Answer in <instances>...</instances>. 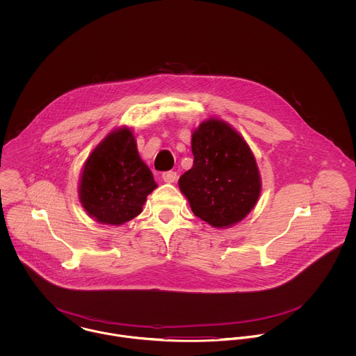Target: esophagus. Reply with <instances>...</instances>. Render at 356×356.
Masks as SVG:
<instances>
[{
    "label": "esophagus",
    "instance_id": "1",
    "mask_svg": "<svg viewBox=\"0 0 356 356\" xmlns=\"http://www.w3.org/2000/svg\"><path fill=\"white\" fill-rule=\"evenodd\" d=\"M161 178H163V181H164L165 184H172V182H175V181H177V172H175V171H167V172H163Z\"/></svg>",
    "mask_w": 356,
    "mask_h": 356
}]
</instances>
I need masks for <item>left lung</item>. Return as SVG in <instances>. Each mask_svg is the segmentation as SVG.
<instances>
[{
  "mask_svg": "<svg viewBox=\"0 0 356 356\" xmlns=\"http://www.w3.org/2000/svg\"><path fill=\"white\" fill-rule=\"evenodd\" d=\"M193 165L178 181L196 216L216 229L241 222L259 200L261 178L254 153L227 122L209 118L192 133Z\"/></svg>",
  "mask_w": 356,
  "mask_h": 356,
  "instance_id": "8db88e82",
  "label": "left lung"
}]
</instances>
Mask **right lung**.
<instances>
[{
	"label": "right lung",
	"mask_w": 356,
	"mask_h": 356,
	"mask_svg": "<svg viewBox=\"0 0 356 356\" xmlns=\"http://www.w3.org/2000/svg\"><path fill=\"white\" fill-rule=\"evenodd\" d=\"M156 188L152 171L140 157L133 130L123 126L108 133L86 159L78 196L96 222L119 226L143 212Z\"/></svg>",
	"instance_id": "right-lung-1"
}]
</instances>
